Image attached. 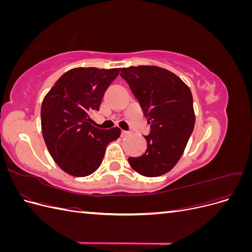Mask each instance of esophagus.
I'll return each instance as SVG.
<instances>
[{"instance_id":"34e87169","label":"esophagus","mask_w":252,"mask_h":252,"mask_svg":"<svg viewBox=\"0 0 252 252\" xmlns=\"http://www.w3.org/2000/svg\"><path fill=\"white\" fill-rule=\"evenodd\" d=\"M121 135H122V138H124V136H127V135H129V132L128 131H122L121 132Z\"/></svg>"}]
</instances>
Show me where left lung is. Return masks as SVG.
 Returning a JSON list of instances; mask_svg holds the SVG:
<instances>
[{
  "mask_svg": "<svg viewBox=\"0 0 252 252\" xmlns=\"http://www.w3.org/2000/svg\"><path fill=\"white\" fill-rule=\"evenodd\" d=\"M127 83L150 124L147 149L129 158L132 169L144 177H159L179 162L193 131L195 114L189 87L173 72L158 66L122 68Z\"/></svg>",
  "mask_w": 252,
  "mask_h": 252,
  "instance_id": "obj_1",
  "label": "left lung"
}]
</instances>
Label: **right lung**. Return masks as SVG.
I'll use <instances>...</instances> for the list:
<instances>
[{"instance_id": "right-lung-1", "label": "right lung", "mask_w": 252, "mask_h": 252, "mask_svg": "<svg viewBox=\"0 0 252 252\" xmlns=\"http://www.w3.org/2000/svg\"><path fill=\"white\" fill-rule=\"evenodd\" d=\"M121 68L78 67L68 70L45 95L41 108L43 138L58 166L72 177H87L102 164L107 145L120 128L103 130L91 125L106 89Z\"/></svg>"}]
</instances>
